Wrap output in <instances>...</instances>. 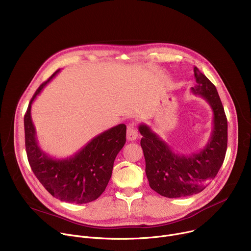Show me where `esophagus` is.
<instances>
[{"label":"esophagus","mask_w":251,"mask_h":251,"mask_svg":"<svg viewBox=\"0 0 251 251\" xmlns=\"http://www.w3.org/2000/svg\"><path fill=\"white\" fill-rule=\"evenodd\" d=\"M138 138V132L136 128L133 126V124H130L127 127V139L129 141H134Z\"/></svg>","instance_id":"esophagus-1"}]
</instances>
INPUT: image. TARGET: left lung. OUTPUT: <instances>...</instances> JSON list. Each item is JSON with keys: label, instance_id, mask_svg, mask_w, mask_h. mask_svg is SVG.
Instances as JSON below:
<instances>
[{"label": "left lung", "instance_id": "left-lung-1", "mask_svg": "<svg viewBox=\"0 0 251 251\" xmlns=\"http://www.w3.org/2000/svg\"><path fill=\"white\" fill-rule=\"evenodd\" d=\"M194 74L197 84L191 90L205 99L213 113L211 135L203 149L188 156L178 155L148 125H139L149 185L166 198L201 193L219 173L226 153L227 120L218 90L196 66Z\"/></svg>", "mask_w": 251, "mask_h": 251}]
</instances>
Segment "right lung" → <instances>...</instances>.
<instances>
[{
    "label": "right lung",
    "mask_w": 251,
    "mask_h": 251,
    "mask_svg": "<svg viewBox=\"0 0 251 251\" xmlns=\"http://www.w3.org/2000/svg\"><path fill=\"white\" fill-rule=\"evenodd\" d=\"M58 71L38 88L28 104L24 118L25 151L33 174L51 196L67 202L86 203L98 199L108 185L115 158L125 145L126 125L102 132L65 159H54L44 152L31 120V104Z\"/></svg>",
    "instance_id": "1"
}]
</instances>
